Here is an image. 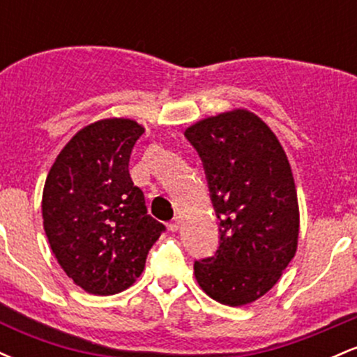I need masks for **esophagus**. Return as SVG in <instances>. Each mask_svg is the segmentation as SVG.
<instances>
[{"mask_svg":"<svg viewBox=\"0 0 357 357\" xmlns=\"http://www.w3.org/2000/svg\"><path fill=\"white\" fill-rule=\"evenodd\" d=\"M179 225H181V221H179L178 218H174L169 225H167V228H169L171 231H178L179 230Z\"/></svg>","mask_w":357,"mask_h":357,"instance_id":"1","label":"esophagus"}]
</instances>
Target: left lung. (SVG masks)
Returning <instances> with one entry per match:
<instances>
[{
  "instance_id": "left-lung-1",
  "label": "left lung",
  "mask_w": 357,
  "mask_h": 357,
  "mask_svg": "<svg viewBox=\"0 0 357 357\" xmlns=\"http://www.w3.org/2000/svg\"><path fill=\"white\" fill-rule=\"evenodd\" d=\"M184 137L202 158L220 220L218 250L195 261V277L220 304H250L296 255L298 204L289 159L270 127L243 109L196 122Z\"/></svg>"
}]
</instances>
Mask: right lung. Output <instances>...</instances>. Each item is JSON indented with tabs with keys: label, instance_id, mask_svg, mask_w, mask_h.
I'll return each instance as SVG.
<instances>
[{
	"label": "right lung",
	"instance_id": "right-lung-1",
	"mask_svg": "<svg viewBox=\"0 0 357 357\" xmlns=\"http://www.w3.org/2000/svg\"><path fill=\"white\" fill-rule=\"evenodd\" d=\"M144 127L104 119L79 130L53 162L42 199L43 228L63 272L96 296L136 282L166 227L147 215L129 159Z\"/></svg>",
	"mask_w": 357,
	"mask_h": 357
}]
</instances>
